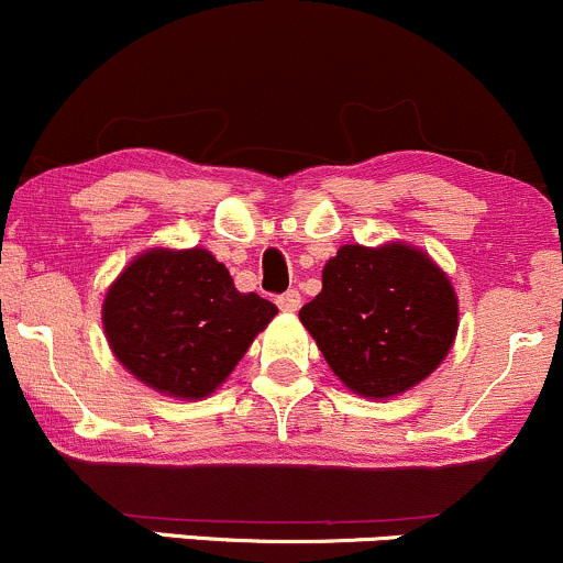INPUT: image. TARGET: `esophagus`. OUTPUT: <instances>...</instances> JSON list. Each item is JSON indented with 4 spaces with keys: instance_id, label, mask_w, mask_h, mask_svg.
I'll list each match as a JSON object with an SVG mask.
<instances>
[{
    "instance_id": "1",
    "label": "esophagus",
    "mask_w": 563,
    "mask_h": 563,
    "mask_svg": "<svg viewBox=\"0 0 563 563\" xmlns=\"http://www.w3.org/2000/svg\"><path fill=\"white\" fill-rule=\"evenodd\" d=\"M277 307H280V310H286V312H297L299 307H301V294L299 291H286V294H280V297H277Z\"/></svg>"
}]
</instances>
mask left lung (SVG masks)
<instances>
[{
	"label": "left lung",
	"mask_w": 563,
	"mask_h": 563,
	"mask_svg": "<svg viewBox=\"0 0 563 563\" xmlns=\"http://www.w3.org/2000/svg\"><path fill=\"white\" fill-rule=\"evenodd\" d=\"M299 321L347 388L388 399L426 380L448 356L459 299L445 272L418 247L342 245Z\"/></svg>",
	"instance_id": "left-lung-1"
}]
</instances>
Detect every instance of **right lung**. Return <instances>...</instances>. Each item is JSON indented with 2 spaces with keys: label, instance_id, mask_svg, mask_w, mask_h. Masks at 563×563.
<instances>
[{
  "label": "right lung",
  "instance_id": "right-lung-1",
  "mask_svg": "<svg viewBox=\"0 0 563 563\" xmlns=\"http://www.w3.org/2000/svg\"><path fill=\"white\" fill-rule=\"evenodd\" d=\"M277 316L258 294H240L205 247H153L108 288L104 336L137 380L175 399H205L221 386L253 336Z\"/></svg>",
  "mask_w": 563,
  "mask_h": 563
}]
</instances>
